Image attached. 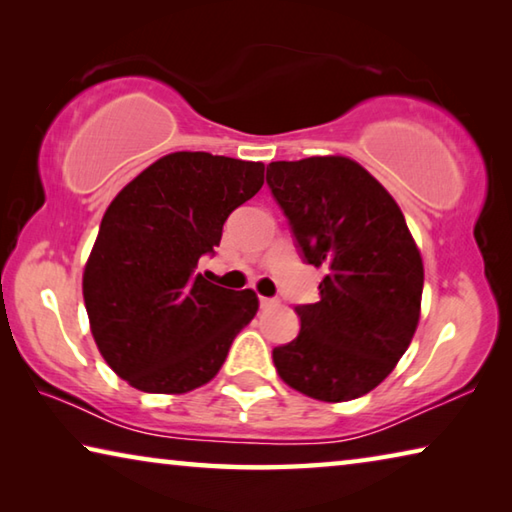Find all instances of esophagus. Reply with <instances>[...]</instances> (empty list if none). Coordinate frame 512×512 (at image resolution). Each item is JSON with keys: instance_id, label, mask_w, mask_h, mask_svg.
Masks as SVG:
<instances>
[{"instance_id": "1", "label": "esophagus", "mask_w": 512, "mask_h": 512, "mask_svg": "<svg viewBox=\"0 0 512 512\" xmlns=\"http://www.w3.org/2000/svg\"><path fill=\"white\" fill-rule=\"evenodd\" d=\"M273 305H275V300H273V298H264V296L259 298V307H264V309H266V307H273Z\"/></svg>"}]
</instances>
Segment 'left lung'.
<instances>
[{
  "label": "left lung",
  "mask_w": 512,
  "mask_h": 512,
  "mask_svg": "<svg viewBox=\"0 0 512 512\" xmlns=\"http://www.w3.org/2000/svg\"><path fill=\"white\" fill-rule=\"evenodd\" d=\"M266 183L300 257L323 268L320 300L298 305L300 334L273 350L291 388L348 402L379 386L420 320L424 268L393 196L350 158L271 162Z\"/></svg>",
  "instance_id": "obj_1"
}]
</instances>
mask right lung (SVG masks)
<instances>
[{
  "label": "right lung",
  "mask_w": 512,
  "mask_h": 512,
  "mask_svg": "<svg viewBox=\"0 0 512 512\" xmlns=\"http://www.w3.org/2000/svg\"><path fill=\"white\" fill-rule=\"evenodd\" d=\"M262 185V162L178 151L108 205L83 298L101 357L137 391L180 395L207 384L257 314L253 291L223 289L196 266Z\"/></svg>",
  "instance_id": "1"
}]
</instances>
